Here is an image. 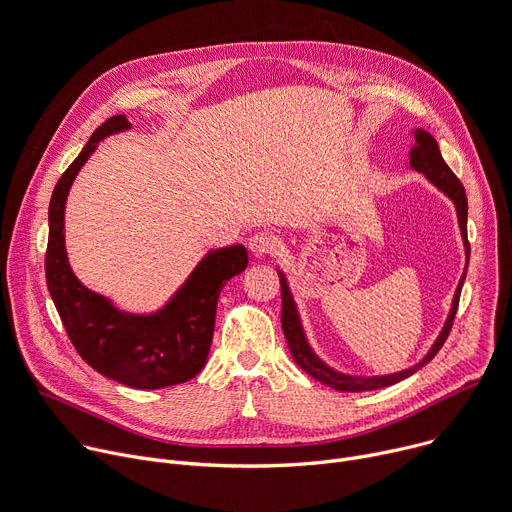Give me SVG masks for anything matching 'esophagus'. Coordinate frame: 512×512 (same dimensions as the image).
<instances>
[{"label":"esophagus","instance_id":"1","mask_svg":"<svg viewBox=\"0 0 512 512\" xmlns=\"http://www.w3.org/2000/svg\"><path fill=\"white\" fill-rule=\"evenodd\" d=\"M275 247H277V241H275V237L269 235V232H257V235H253L249 239V251L259 259L273 253Z\"/></svg>","mask_w":512,"mask_h":512}]
</instances>
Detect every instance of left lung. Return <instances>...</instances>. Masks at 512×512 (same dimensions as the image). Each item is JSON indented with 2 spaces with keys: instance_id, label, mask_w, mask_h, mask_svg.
Wrapping results in <instances>:
<instances>
[{
  "instance_id": "8db88e82",
  "label": "left lung",
  "mask_w": 512,
  "mask_h": 512,
  "mask_svg": "<svg viewBox=\"0 0 512 512\" xmlns=\"http://www.w3.org/2000/svg\"><path fill=\"white\" fill-rule=\"evenodd\" d=\"M414 136V145L408 153L410 159V169L423 173L439 192H443L455 206L457 212V224L461 230V241H463V251H466V269H463L459 284L455 288L453 300H451V308L449 314L445 318L443 329L439 331L437 339L433 341L431 349L425 353V357L421 361H416L414 365L394 371V374H384V376H353V374H345V371H339L335 367H331L327 361H324L310 345L304 324L294 300V294L290 290L288 277L282 269H277L280 273V286H282V329L290 347V353L294 357V361L306 371L308 376H312L314 380H318L324 386H331L337 392H367V390H380V388H388L394 386L406 378H410L412 374H416L418 369L425 367L443 347L451 324L457 312V304H459V294H461V286L466 282V273H468V263H470V243H468V198H466V190H463L461 181L455 177V173L449 169V165L443 161L439 145L435 141V136L423 128H414L412 130Z\"/></svg>"
}]
</instances>
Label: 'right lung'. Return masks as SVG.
<instances>
[{
  "instance_id": "right-lung-1",
  "label": "right lung",
  "mask_w": 512,
  "mask_h": 512,
  "mask_svg": "<svg viewBox=\"0 0 512 512\" xmlns=\"http://www.w3.org/2000/svg\"><path fill=\"white\" fill-rule=\"evenodd\" d=\"M124 114L108 118L69 169L49 204L46 286L77 353L98 374L134 390H159L192 380L204 367L224 284L247 269L243 245L208 251L157 310L132 312L89 290L75 275L65 247V206L71 185L104 138L130 130Z\"/></svg>"
}]
</instances>
